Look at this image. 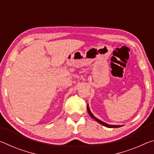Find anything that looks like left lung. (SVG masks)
Here are the masks:
<instances>
[{
	"mask_svg": "<svg viewBox=\"0 0 154 154\" xmlns=\"http://www.w3.org/2000/svg\"><path fill=\"white\" fill-rule=\"evenodd\" d=\"M87 109H88V113H89L90 116L91 117H92V118L94 119H95V120H96V122H98V123H100V124L103 125L104 126L107 127V128H119V127L122 126V125L120 126V125H110V124H106V123H105V122H102L101 120H100V119H98V118H96V117L94 116V115L92 113V112H91V111H90V108H89V106H88V105H87Z\"/></svg>",
	"mask_w": 154,
	"mask_h": 154,
	"instance_id": "obj_1",
	"label": "left lung"
}]
</instances>
